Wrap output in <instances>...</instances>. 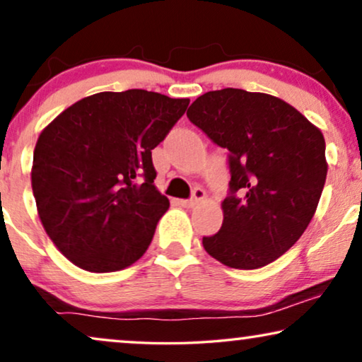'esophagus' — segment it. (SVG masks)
Here are the masks:
<instances>
[{"label": "esophagus", "mask_w": 362, "mask_h": 362, "mask_svg": "<svg viewBox=\"0 0 362 362\" xmlns=\"http://www.w3.org/2000/svg\"><path fill=\"white\" fill-rule=\"evenodd\" d=\"M204 199H206V191L202 189V187H196L194 192H192L191 199H181L177 202H180V206L182 207H194L196 204H199V202Z\"/></svg>", "instance_id": "1"}]
</instances>
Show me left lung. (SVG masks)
Returning a JSON list of instances; mask_svg holds the SVG:
<instances>
[{"mask_svg":"<svg viewBox=\"0 0 362 362\" xmlns=\"http://www.w3.org/2000/svg\"><path fill=\"white\" fill-rule=\"evenodd\" d=\"M187 118L229 151V196L207 254L230 269L272 264L313 219L328 163L325 138L290 103L269 93L222 88L197 97Z\"/></svg>","mask_w":362,"mask_h":362,"instance_id":"left-lung-1","label":"left lung"}]
</instances>
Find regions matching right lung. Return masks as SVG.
Returning a JSON list of instances; mask_svg holds the SVG:
<instances>
[{
  "label": "right lung",
  "mask_w": 362,
  "mask_h": 362,
  "mask_svg": "<svg viewBox=\"0 0 362 362\" xmlns=\"http://www.w3.org/2000/svg\"><path fill=\"white\" fill-rule=\"evenodd\" d=\"M187 105L141 88L100 92L41 132L31 170L37 214L74 265L107 274L145 254L170 207L155 186L151 150Z\"/></svg>",
  "instance_id": "obj_1"
}]
</instances>
